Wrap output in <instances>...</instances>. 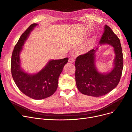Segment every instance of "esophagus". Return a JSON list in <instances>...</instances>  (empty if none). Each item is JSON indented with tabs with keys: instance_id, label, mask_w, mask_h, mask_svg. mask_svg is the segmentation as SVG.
<instances>
[{
	"instance_id": "34e87169",
	"label": "esophagus",
	"mask_w": 132,
	"mask_h": 132,
	"mask_svg": "<svg viewBox=\"0 0 132 132\" xmlns=\"http://www.w3.org/2000/svg\"><path fill=\"white\" fill-rule=\"evenodd\" d=\"M75 62V59L73 58H72V57H70L69 59V62H70V63H73V62Z\"/></svg>"
}]
</instances>
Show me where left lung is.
<instances>
[{"mask_svg": "<svg viewBox=\"0 0 132 132\" xmlns=\"http://www.w3.org/2000/svg\"><path fill=\"white\" fill-rule=\"evenodd\" d=\"M99 44L100 46L109 45L114 48L115 57L113 68L110 71L102 73L97 68L96 52L98 48L78 56L75 61L78 90L82 94L94 97L102 96L115 89L120 80L123 70V58L120 41L108 26H104Z\"/></svg>", "mask_w": 132, "mask_h": 132, "instance_id": "obj_1", "label": "left lung"}]
</instances>
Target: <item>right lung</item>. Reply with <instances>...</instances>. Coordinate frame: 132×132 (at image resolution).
<instances>
[{
    "label": "right lung",
    "instance_id": "add662e5",
    "mask_svg": "<svg viewBox=\"0 0 132 132\" xmlns=\"http://www.w3.org/2000/svg\"><path fill=\"white\" fill-rule=\"evenodd\" d=\"M37 25L32 24L19 38L12 52L11 69L14 82L22 92L32 99L42 100L52 96L56 90L59 77L69 58L49 60L45 67L35 73H29L22 69L20 55L23 46Z\"/></svg>",
    "mask_w": 132,
    "mask_h": 132
}]
</instances>
